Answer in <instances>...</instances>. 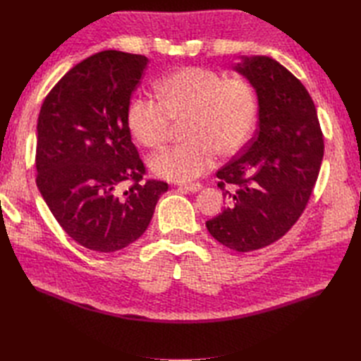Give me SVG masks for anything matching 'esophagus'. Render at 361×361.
<instances>
[{
    "label": "esophagus",
    "mask_w": 361,
    "mask_h": 361,
    "mask_svg": "<svg viewBox=\"0 0 361 361\" xmlns=\"http://www.w3.org/2000/svg\"><path fill=\"white\" fill-rule=\"evenodd\" d=\"M179 188L183 190V191H187V192H197V191H200L203 187H202L200 183H185V185H180Z\"/></svg>",
    "instance_id": "1"
}]
</instances>
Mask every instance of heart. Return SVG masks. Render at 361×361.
<instances>
[{"instance_id": "1", "label": "heart", "mask_w": 361, "mask_h": 361, "mask_svg": "<svg viewBox=\"0 0 361 361\" xmlns=\"http://www.w3.org/2000/svg\"><path fill=\"white\" fill-rule=\"evenodd\" d=\"M159 101L134 96L128 126L140 145L157 149L169 138L173 120H187L183 145L171 146L149 159L152 173L173 182H188L209 170L220 152L239 154L255 133L256 93L247 81L226 80L200 66L174 71L158 82Z\"/></svg>"}]
</instances>
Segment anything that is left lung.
Masks as SVG:
<instances>
[{"label":"left lung","instance_id":"1","mask_svg":"<svg viewBox=\"0 0 361 361\" xmlns=\"http://www.w3.org/2000/svg\"><path fill=\"white\" fill-rule=\"evenodd\" d=\"M235 71L256 92L259 128L243 154L216 171L228 203L206 227L220 244L247 253L297 223L318 179L324 140L309 92L279 61L245 56Z\"/></svg>","mask_w":361,"mask_h":361}]
</instances>
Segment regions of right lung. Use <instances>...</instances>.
Masks as SVG:
<instances>
[{
  "instance_id": "add662e5",
  "label": "right lung",
  "mask_w": 361,
  "mask_h": 361,
  "mask_svg": "<svg viewBox=\"0 0 361 361\" xmlns=\"http://www.w3.org/2000/svg\"><path fill=\"white\" fill-rule=\"evenodd\" d=\"M147 63L122 51L94 54L56 84L37 118V188L63 231L97 253L137 241L169 190L140 183L145 166L126 120ZM126 180L133 185L120 193Z\"/></svg>"
}]
</instances>
